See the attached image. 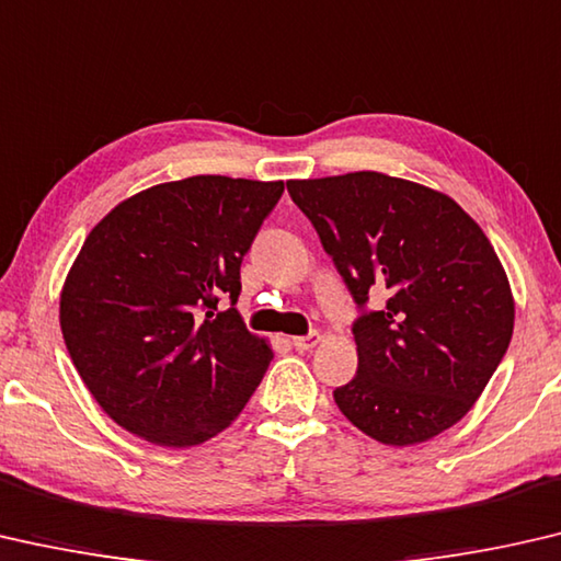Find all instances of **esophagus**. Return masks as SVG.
Segmentation results:
<instances>
[{
  "label": "esophagus",
  "instance_id": "34e87169",
  "mask_svg": "<svg viewBox=\"0 0 561 561\" xmlns=\"http://www.w3.org/2000/svg\"><path fill=\"white\" fill-rule=\"evenodd\" d=\"M318 343H320V333L293 337V345H296V351H310V347H316Z\"/></svg>",
  "mask_w": 561,
  "mask_h": 561
}]
</instances>
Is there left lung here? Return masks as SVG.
Segmentation results:
<instances>
[{
  "label": "left lung",
  "mask_w": 561,
  "mask_h": 561,
  "mask_svg": "<svg viewBox=\"0 0 561 561\" xmlns=\"http://www.w3.org/2000/svg\"><path fill=\"white\" fill-rule=\"evenodd\" d=\"M355 302L357 375L333 398L382 445L460 422L507 353L514 298L490 238L447 194L378 171L288 181Z\"/></svg>",
  "instance_id": "left-lung-1"
}]
</instances>
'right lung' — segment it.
<instances>
[{
	"instance_id": "right-lung-1",
	"label": "right lung",
	"mask_w": 561,
	"mask_h": 561,
	"mask_svg": "<svg viewBox=\"0 0 561 561\" xmlns=\"http://www.w3.org/2000/svg\"><path fill=\"white\" fill-rule=\"evenodd\" d=\"M280 194L283 181L191 176L122 201L91 228L59 323L116 425L181 449L241 415L273 357L233 308L241 261ZM224 297L232 306L218 311Z\"/></svg>"
}]
</instances>
